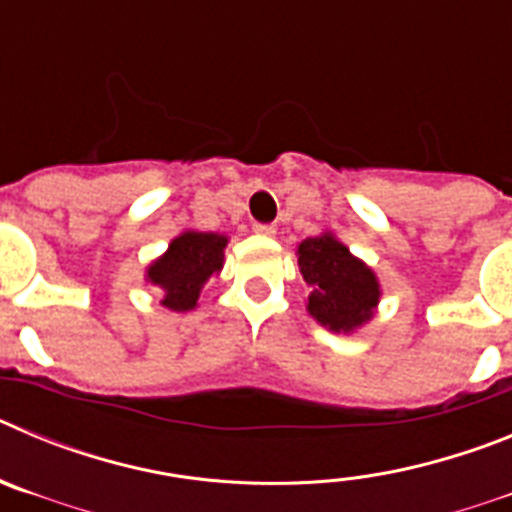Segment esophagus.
I'll return each mask as SVG.
<instances>
[{
    "mask_svg": "<svg viewBox=\"0 0 512 512\" xmlns=\"http://www.w3.org/2000/svg\"><path fill=\"white\" fill-rule=\"evenodd\" d=\"M253 233H259V235H274V233H277V225H271V223H253Z\"/></svg>",
    "mask_w": 512,
    "mask_h": 512,
    "instance_id": "esophagus-1",
    "label": "esophagus"
}]
</instances>
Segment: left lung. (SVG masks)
<instances>
[{"mask_svg":"<svg viewBox=\"0 0 512 512\" xmlns=\"http://www.w3.org/2000/svg\"><path fill=\"white\" fill-rule=\"evenodd\" d=\"M297 261L312 289L307 310L318 323L346 333L372 318L374 305L379 302L377 277L333 235L302 241L297 246Z\"/></svg>","mask_w":512,"mask_h":512,"instance_id":"left-lung-1","label":"left lung"}]
</instances>
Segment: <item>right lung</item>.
Here are the masks:
<instances>
[{
	"label": "right lung",
	"mask_w": 512,
	"mask_h": 512,
	"mask_svg": "<svg viewBox=\"0 0 512 512\" xmlns=\"http://www.w3.org/2000/svg\"><path fill=\"white\" fill-rule=\"evenodd\" d=\"M228 238L217 233H182L169 251L148 269V279L164 289V305L171 310H192L202 284L223 266V248Z\"/></svg>",
	"instance_id": "1"
}]
</instances>
